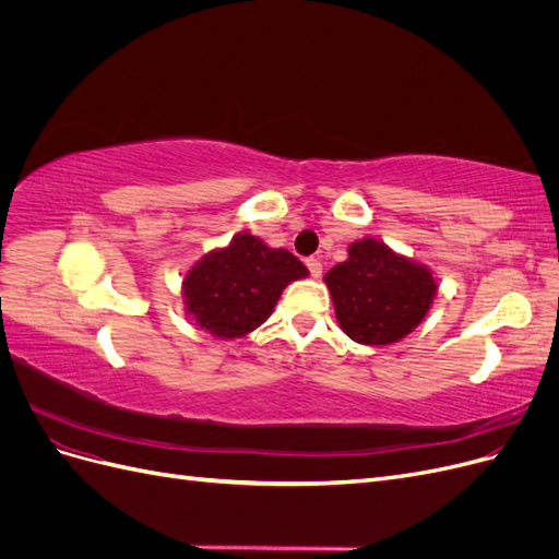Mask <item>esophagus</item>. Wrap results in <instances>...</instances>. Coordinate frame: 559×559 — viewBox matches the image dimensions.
Returning <instances> with one entry per match:
<instances>
[{"mask_svg":"<svg viewBox=\"0 0 559 559\" xmlns=\"http://www.w3.org/2000/svg\"><path fill=\"white\" fill-rule=\"evenodd\" d=\"M306 265H308V270H310V275H312V277H321V261H319V259H314V257H312V259H308V261H306Z\"/></svg>","mask_w":559,"mask_h":559,"instance_id":"34e87169","label":"esophagus"}]
</instances>
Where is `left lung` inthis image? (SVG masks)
I'll return each instance as SVG.
<instances>
[{
    "label": "left lung",
    "instance_id": "1",
    "mask_svg": "<svg viewBox=\"0 0 559 559\" xmlns=\"http://www.w3.org/2000/svg\"><path fill=\"white\" fill-rule=\"evenodd\" d=\"M337 324L361 345H392L408 335L431 308L436 282L425 265L399 257L384 242L349 245V259L324 277Z\"/></svg>",
    "mask_w": 559,
    "mask_h": 559
}]
</instances>
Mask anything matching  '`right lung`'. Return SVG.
<instances>
[{
	"label": "right lung",
	"mask_w": 559,
	"mask_h": 559,
	"mask_svg": "<svg viewBox=\"0 0 559 559\" xmlns=\"http://www.w3.org/2000/svg\"><path fill=\"white\" fill-rule=\"evenodd\" d=\"M306 275L308 267L292 251L238 235L186 275V310L200 329L218 337H242L270 317L286 284Z\"/></svg>",
	"instance_id": "1"
}]
</instances>
